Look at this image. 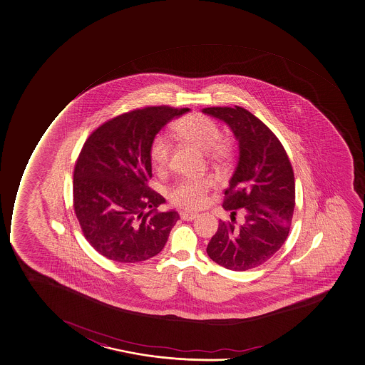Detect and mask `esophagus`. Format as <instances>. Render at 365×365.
I'll return each instance as SVG.
<instances>
[{
  "mask_svg": "<svg viewBox=\"0 0 365 365\" xmlns=\"http://www.w3.org/2000/svg\"><path fill=\"white\" fill-rule=\"evenodd\" d=\"M195 217H197V213L189 212V211L180 212V218H182L183 221H192Z\"/></svg>",
  "mask_w": 365,
  "mask_h": 365,
  "instance_id": "1",
  "label": "esophagus"
}]
</instances>
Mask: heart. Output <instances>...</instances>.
Returning a JSON list of instances; mask_svg holds the SVG:
<instances>
[{"label": "heart", "mask_w": 365, "mask_h": 365, "mask_svg": "<svg viewBox=\"0 0 365 365\" xmlns=\"http://www.w3.org/2000/svg\"><path fill=\"white\" fill-rule=\"evenodd\" d=\"M175 133L180 140L204 150L210 159L225 163L233 155V145L230 140L221 138V130L209 116L190 114L175 125ZM171 159V143L163 133L156 135L149 145V160L156 171L168 168ZM211 178H185L170 189V199L173 204L185 209L200 207L210 187Z\"/></svg>", "instance_id": "heart-1"}]
</instances>
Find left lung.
<instances>
[{"mask_svg":"<svg viewBox=\"0 0 365 365\" xmlns=\"http://www.w3.org/2000/svg\"><path fill=\"white\" fill-rule=\"evenodd\" d=\"M230 126L238 140V165L225 189L223 209L244 207L245 223L220 221L207 245L209 257L227 269H251L282 247L295 209V177L277 135L242 107L204 108Z\"/></svg>","mask_w":365,"mask_h":365,"instance_id":"1","label":"left lung"}]
</instances>
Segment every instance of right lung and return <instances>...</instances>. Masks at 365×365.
Here are the masks:
<instances>
[{"mask_svg":"<svg viewBox=\"0 0 365 365\" xmlns=\"http://www.w3.org/2000/svg\"><path fill=\"white\" fill-rule=\"evenodd\" d=\"M189 108L148 107L119 115L91 133L76 160L74 210L92 247L114 262L137 263L159 254L180 220L158 212L164 197L148 187L149 145Z\"/></svg>","mask_w":365,"mask_h":365,"instance_id":"add662e5","label":"right lung"}]
</instances>
